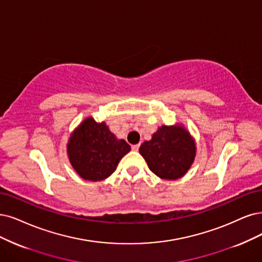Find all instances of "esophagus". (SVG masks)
<instances>
[{
  "mask_svg": "<svg viewBox=\"0 0 262 262\" xmlns=\"http://www.w3.org/2000/svg\"><path fill=\"white\" fill-rule=\"evenodd\" d=\"M139 147H140V144H134V146H132V149H133L134 151H138V150H139Z\"/></svg>",
  "mask_w": 262,
  "mask_h": 262,
  "instance_id": "obj_1",
  "label": "esophagus"
}]
</instances>
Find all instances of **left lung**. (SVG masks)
<instances>
[{
  "mask_svg": "<svg viewBox=\"0 0 262 262\" xmlns=\"http://www.w3.org/2000/svg\"><path fill=\"white\" fill-rule=\"evenodd\" d=\"M139 153L152 172L162 179L181 178L195 158V143L180 126H162L150 141H144Z\"/></svg>",
  "mask_w": 262,
  "mask_h": 262,
  "instance_id": "1",
  "label": "left lung"
}]
</instances>
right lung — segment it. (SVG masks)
I'll return each mask as SVG.
<instances>
[{
  "label": "right lung",
  "instance_id": "obj_1",
  "mask_svg": "<svg viewBox=\"0 0 262 262\" xmlns=\"http://www.w3.org/2000/svg\"><path fill=\"white\" fill-rule=\"evenodd\" d=\"M130 146L118 140L104 123H96L87 118L77 127L68 143V154L73 168L90 181L108 178Z\"/></svg>",
  "mask_w": 262,
  "mask_h": 262
}]
</instances>
